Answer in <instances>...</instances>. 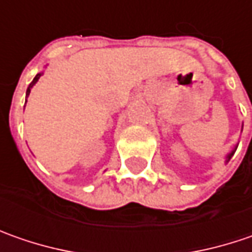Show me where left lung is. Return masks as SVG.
Wrapping results in <instances>:
<instances>
[{
  "label": "left lung",
  "instance_id": "1",
  "mask_svg": "<svg viewBox=\"0 0 252 252\" xmlns=\"http://www.w3.org/2000/svg\"><path fill=\"white\" fill-rule=\"evenodd\" d=\"M241 131H243V128H241ZM237 147H238V144H237V145H235V147L233 148V149H231V151H230V152H228L227 155H225V163H227V162H228V160L231 159V157L234 155V152H235V149H237Z\"/></svg>",
  "mask_w": 252,
  "mask_h": 252
}]
</instances>
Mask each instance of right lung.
Returning <instances> with one entry per match:
<instances>
[{
	"label": "right lung",
	"instance_id": "obj_1",
	"mask_svg": "<svg viewBox=\"0 0 252 252\" xmlns=\"http://www.w3.org/2000/svg\"><path fill=\"white\" fill-rule=\"evenodd\" d=\"M42 74H43V71H40V73H38V74H36V76H35V79H33V80H32V83H31V84H29V87H28V90H27V98H28V97H29V93H31V89H32V87H33V86H35V84H36V82H38V80H39V77H40V76H42ZM25 103H27V101H25Z\"/></svg>",
	"mask_w": 252,
	"mask_h": 252
}]
</instances>
